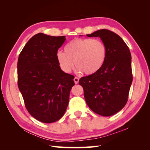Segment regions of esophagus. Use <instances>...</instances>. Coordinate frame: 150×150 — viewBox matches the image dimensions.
<instances>
[{
  "instance_id": "1",
  "label": "esophagus",
  "mask_w": 150,
  "mask_h": 150,
  "mask_svg": "<svg viewBox=\"0 0 150 150\" xmlns=\"http://www.w3.org/2000/svg\"><path fill=\"white\" fill-rule=\"evenodd\" d=\"M79 78H77V77H75V78H74V83H75V84H78V82H79Z\"/></svg>"
}]
</instances>
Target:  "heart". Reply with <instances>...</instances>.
Here are the masks:
<instances>
[{
	"label": "heart",
	"instance_id": "heart-1",
	"mask_svg": "<svg viewBox=\"0 0 150 150\" xmlns=\"http://www.w3.org/2000/svg\"><path fill=\"white\" fill-rule=\"evenodd\" d=\"M106 47L101 40L76 38L64 47V53L58 52L57 60L62 71L70 72L74 67L85 74L96 73L104 64Z\"/></svg>",
	"mask_w": 150,
	"mask_h": 150
}]
</instances>
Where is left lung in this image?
I'll return each mask as SVG.
<instances>
[{
    "label": "left lung",
    "instance_id": "1",
    "mask_svg": "<svg viewBox=\"0 0 150 150\" xmlns=\"http://www.w3.org/2000/svg\"><path fill=\"white\" fill-rule=\"evenodd\" d=\"M99 37L106 47L104 64L96 73L81 78L85 101L96 114L110 116L121 110L128 101L133 81L131 56L128 46L116 33L101 29L87 34Z\"/></svg>",
    "mask_w": 150,
    "mask_h": 150
}]
</instances>
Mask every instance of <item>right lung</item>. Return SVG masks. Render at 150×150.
Masks as SVG:
<instances>
[{
    "label": "right lung",
    "mask_w": 150,
    "mask_h": 150,
    "mask_svg": "<svg viewBox=\"0 0 150 150\" xmlns=\"http://www.w3.org/2000/svg\"><path fill=\"white\" fill-rule=\"evenodd\" d=\"M65 36L39 33L31 38L17 62L18 87L30 115L44 123L58 121L66 111L74 76L61 70L57 60Z\"/></svg>",
    "instance_id": "1"
}]
</instances>
